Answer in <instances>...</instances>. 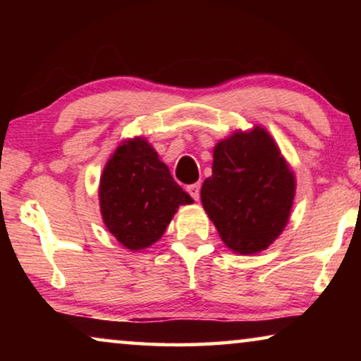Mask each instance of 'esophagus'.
Segmentation results:
<instances>
[{"label":"esophagus","mask_w":361,"mask_h":361,"mask_svg":"<svg viewBox=\"0 0 361 361\" xmlns=\"http://www.w3.org/2000/svg\"><path fill=\"white\" fill-rule=\"evenodd\" d=\"M185 190L189 192L190 197H192V199H194V200H199V199H200V184H190V185H187Z\"/></svg>","instance_id":"1"}]
</instances>
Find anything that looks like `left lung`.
<instances>
[{
  "mask_svg": "<svg viewBox=\"0 0 361 361\" xmlns=\"http://www.w3.org/2000/svg\"><path fill=\"white\" fill-rule=\"evenodd\" d=\"M295 194L294 172L264 128L236 131L214 149L202 205L231 251L255 255L288 225Z\"/></svg>",
  "mask_w": 361,
  "mask_h": 361,
  "instance_id": "left-lung-1",
  "label": "left lung"
}]
</instances>
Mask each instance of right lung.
<instances>
[{
    "label": "right lung",
    "mask_w": 361,
    "mask_h": 361,
    "mask_svg": "<svg viewBox=\"0 0 361 361\" xmlns=\"http://www.w3.org/2000/svg\"><path fill=\"white\" fill-rule=\"evenodd\" d=\"M98 197L108 231L131 251L156 243L179 205L194 202L145 137L116 147L103 169Z\"/></svg>",
    "instance_id": "obj_1"
}]
</instances>
